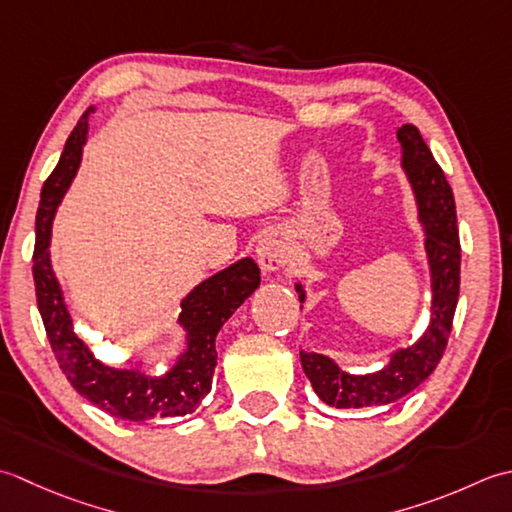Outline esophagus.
Returning <instances> with one entry per match:
<instances>
[{"label": "esophagus", "mask_w": 512, "mask_h": 512, "mask_svg": "<svg viewBox=\"0 0 512 512\" xmlns=\"http://www.w3.org/2000/svg\"><path fill=\"white\" fill-rule=\"evenodd\" d=\"M256 256H258L260 269H263L265 274H271V271H278L285 265V245L278 236L267 234L263 241L258 243Z\"/></svg>", "instance_id": "obj_1"}]
</instances>
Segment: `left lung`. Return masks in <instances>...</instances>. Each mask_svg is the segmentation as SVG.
Masks as SVG:
<instances>
[{
    "instance_id": "obj_1",
    "label": "left lung",
    "mask_w": 512,
    "mask_h": 512,
    "mask_svg": "<svg viewBox=\"0 0 512 512\" xmlns=\"http://www.w3.org/2000/svg\"><path fill=\"white\" fill-rule=\"evenodd\" d=\"M398 141L402 145V170L413 187L417 218L426 232L424 249L429 256L433 289L431 322L415 344L391 353L387 367L364 375L342 371L322 353L300 351L302 371L311 387L322 402L336 409H362V406L398 402L435 371L451 336L462 265L453 190L415 125H402ZM296 291L300 302H305V289L300 283H296Z\"/></svg>"
}]
</instances>
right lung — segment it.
<instances>
[{
  "label": "right lung",
  "instance_id": "obj_1",
  "mask_svg": "<svg viewBox=\"0 0 512 512\" xmlns=\"http://www.w3.org/2000/svg\"><path fill=\"white\" fill-rule=\"evenodd\" d=\"M81 114L70 132L57 168L41 187L37 210V241L33 254V278L37 307L48 333L50 347L66 373L68 382L101 411L128 422H145L152 417H179L196 411L212 389L216 369V336L227 318L254 294L260 285V269L252 258L203 280L181 302L179 325L185 329L187 347L174 367L163 375L137 369H114L95 358L75 329L64 302V291L50 265V227L57 207L79 170L83 143L88 139V117Z\"/></svg>",
  "mask_w": 512,
  "mask_h": 512
}]
</instances>
